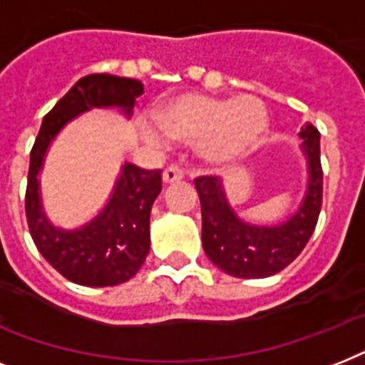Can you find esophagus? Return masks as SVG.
Listing matches in <instances>:
<instances>
[{
    "mask_svg": "<svg viewBox=\"0 0 365 365\" xmlns=\"http://www.w3.org/2000/svg\"><path fill=\"white\" fill-rule=\"evenodd\" d=\"M183 178V170L180 166H168L165 172H163V182L165 183H174L178 180Z\"/></svg>",
    "mask_w": 365,
    "mask_h": 365,
    "instance_id": "obj_1",
    "label": "esophagus"
}]
</instances>
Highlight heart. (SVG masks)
Instances as JSON below:
<instances>
[{
	"instance_id": "b5f03b06",
	"label": "heart",
	"mask_w": 365,
	"mask_h": 365,
	"mask_svg": "<svg viewBox=\"0 0 365 365\" xmlns=\"http://www.w3.org/2000/svg\"><path fill=\"white\" fill-rule=\"evenodd\" d=\"M269 125L265 104L255 96H210L183 93L160 106L157 125L145 123L143 136L163 145L166 140L199 142L200 153L225 163L248 153L259 143Z\"/></svg>"
}]
</instances>
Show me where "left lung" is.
Returning <instances> with one entry per match:
<instances>
[{"instance_id": "left-lung-1", "label": "left lung", "mask_w": 365, "mask_h": 365, "mask_svg": "<svg viewBox=\"0 0 365 365\" xmlns=\"http://www.w3.org/2000/svg\"><path fill=\"white\" fill-rule=\"evenodd\" d=\"M301 149L307 157L309 182L303 202L294 216L278 225L242 222L223 193L217 178L200 176L195 187L202 210V248L208 259L237 278H265L277 274L303 252L317 227L322 206L320 132L307 123L301 128Z\"/></svg>"}]
</instances>
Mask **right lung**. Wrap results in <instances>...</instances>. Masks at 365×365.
Here are the masks:
<instances>
[{
	"mask_svg": "<svg viewBox=\"0 0 365 365\" xmlns=\"http://www.w3.org/2000/svg\"><path fill=\"white\" fill-rule=\"evenodd\" d=\"M143 85L110 73L81 77L56 102L41 123L30 153L26 217L41 255L81 286H117L130 280L149 254V214L163 189L160 170H143L125 163L108 205L98 216L77 229L54 227L43 212L39 170L54 136L76 117L93 108H119L132 115Z\"/></svg>",
	"mask_w": 365,
	"mask_h": 365,
	"instance_id": "right-lung-1",
	"label": "right lung"
}]
</instances>
